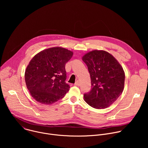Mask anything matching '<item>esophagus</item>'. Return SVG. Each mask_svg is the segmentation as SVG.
<instances>
[{
	"label": "esophagus",
	"mask_w": 148,
	"mask_h": 148,
	"mask_svg": "<svg viewBox=\"0 0 148 148\" xmlns=\"http://www.w3.org/2000/svg\"><path fill=\"white\" fill-rule=\"evenodd\" d=\"M74 86H79V82L78 81H77L75 84H74Z\"/></svg>",
	"instance_id": "34e87169"
}]
</instances>
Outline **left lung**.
Here are the masks:
<instances>
[{"instance_id":"left-lung-1","label":"left lung","mask_w":148,"mask_h":148,"mask_svg":"<svg viewBox=\"0 0 148 148\" xmlns=\"http://www.w3.org/2000/svg\"><path fill=\"white\" fill-rule=\"evenodd\" d=\"M90 74L91 89L84 94L86 102L96 109L107 108L123 92L125 82L123 70L110 53L94 50L82 57Z\"/></svg>"}]
</instances>
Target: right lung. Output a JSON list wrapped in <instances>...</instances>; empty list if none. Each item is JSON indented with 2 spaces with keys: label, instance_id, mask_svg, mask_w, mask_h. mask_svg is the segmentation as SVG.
Returning a JSON list of instances; mask_svg holds the SVG:
<instances>
[{
  "label": "right lung",
  "instance_id": "1",
  "mask_svg": "<svg viewBox=\"0 0 148 148\" xmlns=\"http://www.w3.org/2000/svg\"><path fill=\"white\" fill-rule=\"evenodd\" d=\"M72 51L61 47L42 51L30 61L25 71V81L31 95L37 102L51 104L62 98L69 91L66 82L65 66Z\"/></svg>",
  "mask_w": 148,
  "mask_h": 148
}]
</instances>
